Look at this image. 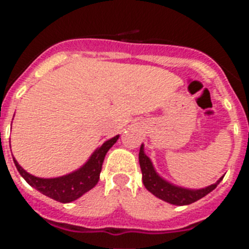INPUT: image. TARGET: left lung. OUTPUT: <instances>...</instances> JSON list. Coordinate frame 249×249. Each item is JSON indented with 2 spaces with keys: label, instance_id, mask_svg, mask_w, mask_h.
Masks as SVG:
<instances>
[{
  "label": "left lung",
  "instance_id": "obj_1",
  "mask_svg": "<svg viewBox=\"0 0 249 249\" xmlns=\"http://www.w3.org/2000/svg\"><path fill=\"white\" fill-rule=\"evenodd\" d=\"M138 160H140L141 171H142V181H143L144 187L152 195L156 196L157 198L162 199V201L167 202V203L176 204V206H187V204H191L193 202L203 198L204 196L212 192L215 187L218 186L219 182L224 177V176H222L215 183L211 184L208 187H204V188H199V190L184 188V187L176 186V184L171 183V182H168L167 179H164L163 177H160L158 175L157 171L153 167L151 158L144 153L143 143H142L140 148Z\"/></svg>",
  "mask_w": 249,
  "mask_h": 249
}]
</instances>
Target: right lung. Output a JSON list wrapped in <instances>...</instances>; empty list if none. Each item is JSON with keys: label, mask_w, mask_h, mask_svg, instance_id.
Instances as JSON below:
<instances>
[{"label": "right lung", "mask_w": 249, "mask_h": 249, "mask_svg": "<svg viewBox=\"0 0 249 249\" xmlns=\"http://www.w3.org/2000/svg\"><path fill=\"white\" fill-rule=\"evenodd\" d=\"M118 137L120 136H114L111 140L106 141L102 146L98 147L92 153L91 157L87 160V162L83 166H81L73 172L61 176V177H36V176H32L26 172L15 158H13V162H15V166H16L19 175L25 178V181L31 187H34L42 195L47 196L54 201H58L61 203H70V202L80 198L81 196L89 192L97 184L106 153L117 142Z\"/></svg>", "instance_id": "1"}]
</instances>
